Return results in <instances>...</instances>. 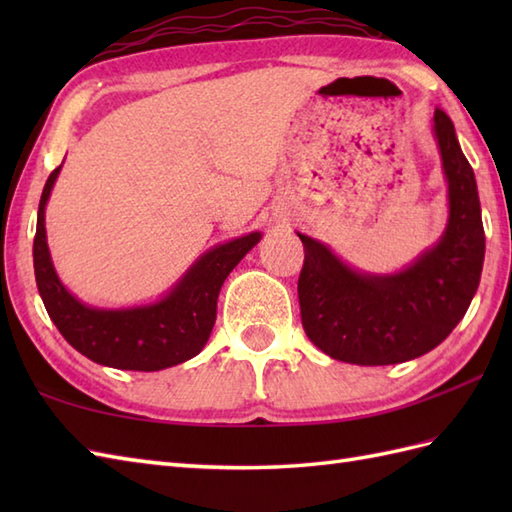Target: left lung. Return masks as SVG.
Masks as SVG:
<instances>
[{
	"label": "left lung",
	"mask_w": 512,
	"mask_h": 512,
	"mask_svg": "<svg viewBox=\"0 0 512 512\" xmlns=\"http://www.w3.org/2000/svg\"><path fill=\"white\" fill-rule=\"evenodd\" d=\"M433 129L449 180V226L405 273L358 275L299 233L306 253L297 284L303 330L336 361L394 365L431 352L460 323L480 286L484 226L475 173L440 107Z\"/></svg>",
	"instance_id": "8db88e82"
}]
</instances>
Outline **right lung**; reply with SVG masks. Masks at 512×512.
I'll return each instance as SVG.
<instances>
[{
  "label": "right lung",
  "instance_id": "add662e5",
  "mask_svg": "<svg viewBox=\"0 0 512 512\" xmlns=\"http://www.w3.org/2000/svg\"><path fill=\"white\" fill-rule=\"evenodd\" d=\"M59 171L61 165L50 173L41 193L32 257L43 306L63 339L94 363L136 372H156L200 354L215 325L217 295L224 279L259 242V233L209 250L171 290V295L154 306L94 310L63 288L50 262L43 211Z\"/></svg>",
  "mask_w": 512,
  "mask_h": 512
}]
</instances>
